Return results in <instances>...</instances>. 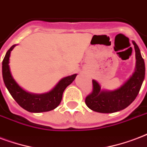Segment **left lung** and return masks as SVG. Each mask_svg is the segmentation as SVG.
Segmentation results:
<instances>
[{
    "label": "left lung",
    "mask_w": 147,
    "mask_h": 147,
    "mask_svg": "<svg viewBox=\"0 0 147 147\" xmlns=\"http://www.w3.org/2000/svg\"><path fill=\"white\" fill-rule=\"evenodd\" d=\"M136 52V68L128 80L117 89H101L100 85L92 80L93 91L86 98V104L92 110L101 113H112L123 110L135 100L145 78V63L140 50L132 41Z\"/></svg>",
    "instance_id": "left-lung-1"
}]
</instances>
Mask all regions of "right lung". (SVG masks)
Wrapping results in <instances>:
<instances>
[{
  "label": "right lung",
  "mask_w": 147,
  "mask_h": 147,
  "mask_svg": "<svg viewBox=\"0 0 147 147\" xmlns=\"http://www.w3.org/2000/svg\"><path fill=\"white\" fill-rule=\"evenodd\" d=\"M14 45L7 51L2 62V76L4 85L17 103L30 113H43L55 109L61 102L65 89L75 80L77 74L61 78L51 91L42 94H34L25 91L17 83L11 75L9 59Z\"/></svg>",
  "instance_id": "1"
}]
</instances>
